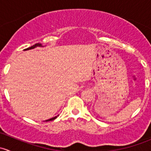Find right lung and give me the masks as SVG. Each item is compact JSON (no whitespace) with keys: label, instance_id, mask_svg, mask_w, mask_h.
<instances>
[{"label":"right lung","instance_id":"add662e5","mask_svg":"<svg viewBox=\"0 0 151 151\" xmlns=\"http://www.w3.org/2000/svg\"><path fill=\"white\" fill-rule=\"evenodd\" d=\"M42 47V44L37 43V44H36V45H33V46H31V47H28V48H27V49H25V50H31V49H33V48H35V47ZM58 116H55V117H54V118H50V119L46 120V121H53V120H55V118H57Z\"/></svg>","mask_w":151,"mask_h":151}]
</instances>
